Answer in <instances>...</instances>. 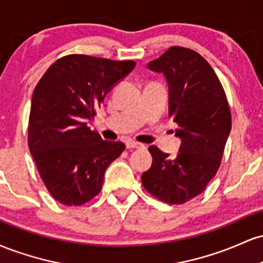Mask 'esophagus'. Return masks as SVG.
Wrapping results in <instances>:
<instances>
[{
	"mask_svg": "<svg viewBox=\"0 0 263 263\" xmlns=\"http://www.w3.org/2000/svg\"><path fill=\"white\" fill-rule=\"evenodd\" d=\"M126 147H127L128 149H132V148H136V149L144 148L143 144L138 143V142H135V141H128V142H126Z\"/></svg>",
	"mask_w": 263,
	"mask_h": 263,
	"instance_id": "1",
	"label": "esophagus"
}]
</instances>
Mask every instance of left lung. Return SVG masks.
Masks as SVG:
<instances>
[{
  "label": "left lung",
  "mask_w": 263,
  "mask_h": 263,
  "mask_svg": "<svg viewBox=\"0 0 263 263\" xmlns=\"http://www.w3.org/2000/svg\"><path fill=\"white\" fill-rule=\"evenodd\" d=\"M147 66L167 80L170 117L182 143L176 158L148 147L152 165L142 184L164 203L183 204L201 194L219 170L231 131L230 108L215 71L194 50L171 47Z\"/></svg>",
  "instance_id": "obj_1"
}]
</instances>
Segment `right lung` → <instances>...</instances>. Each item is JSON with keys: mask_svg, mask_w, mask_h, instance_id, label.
Here are the masks:
<instances>
[{"mask_svg": "<svg viewBox=\"0 0 263 263\" xmlns=\"http://www.w3.org/2000/svg\"><path fill=\"white\" fill-rule=\"evenodd\" d=\"M132 60L71 54L57 60L32 96L28 146L42 180L59 203L77 206L100 193L108 165L125 149L87 123L105 96L134 70Z\"/></svg>", "mask_w": 263, "mask_h": 263, "instance_id": "obj_1", "label": "right lung"}]
</instances>
